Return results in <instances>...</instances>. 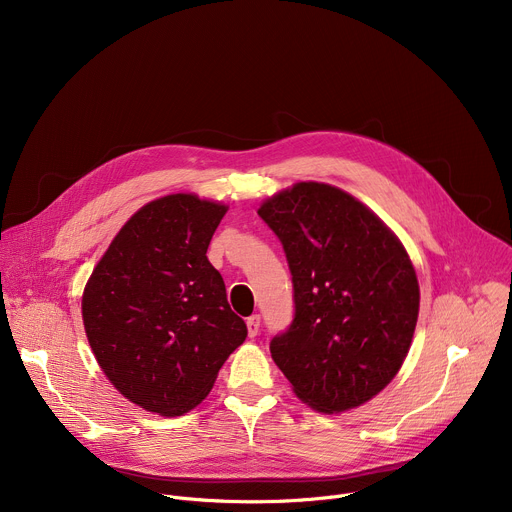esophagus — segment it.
<instances>
[{
    "label": "esophagus",
    "instance_id": "esophagus-1",
    "mask_svg": "<svg viewBox=\"0 0 512 512\" xmlns=\"http://www.w3.org/2000/svg\"><path fill=\"white\" fill-rule=\"evenodd\" d=\"M259 326H261V316L259 314H253L251 318H247V330H249L251 338H255L259 334Z\"/></svg>",
    "mask_w": 512,
    "mask_h": 512
}]
</instances>
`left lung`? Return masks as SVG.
<instances>
[{"label": "left lung", "mask_w": 512, "mask_h": 512, "mask_svg": "<svg viewBox=\"0 0 512 512\" xmlns=\"http://www.w3.org/2000/svg\"><path fill=\"white\" fill-rule=\"evenodd\" d=\"M257 212L294 283V320L269 344L275 364L316 411L367 403L399 373L417 324L419 283L405 247L330 184H294Z\"/></svg>", "instance_id": "8db88e82"}]
</instances>
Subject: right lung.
Listing matches in <instances>:
<instances>
[{"instance_id":"obj_1","label":"right lung","mask_w":512,"mask_h":512,"mask_svg":"<svg viewBox=\"0 0 512 512\" xmlns=\"http://www.w3.org/2000/svg\"><path fill=\"white\" fill-rule=\"evenodd\" d=\"M227 206L170 194L141 206L117 233L83 294L99 367L145 411L176 417L212 389L247 326L208 257Z\"/></svg>"}]
</instances>
